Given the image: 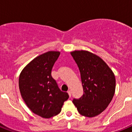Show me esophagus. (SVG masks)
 <instances>
[{
	"instance_id": "obj_1",
	"label": "esophagus",
	"mask_w": 132,
	"mask_h": 132,
	"mask_svg": "<svg viewBox=\"0 0 132 132\" xmlns=\"http://www.w3.org/2000/svg\"><path fill=\"white\" fill-rule=\"evenodd\" d=\"M67 93H68V94H69V96L70 97H71V90H68V91H67Z\"/></svg>"
}]
</instances>
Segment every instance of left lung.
<instances>
[{
    "mask_svg": "<svg viewBox=\"0 0 132 132\" xmlns=\"http://www.w3.org/2000/svg\"><path fill=\"white\" fill-rule=\"evenodd\" d=\"M79 69L83 94L73 102L82 116L94 117L104 110L114 96L116 79L112 71L98 56L87 51L71 53Z\"/></svg>",
    "mask_w": 132,
    "mask_h": 132,
    "instance_id": "8db88e82",
    "label": "left lung"
}]
</instances>
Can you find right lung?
<instances>
[{
	"label": "right lung",
	"instance_id": "right-lung-1",
	"mask_svg": "<svg viewBox=\"0 0 132 132\" xmlns=\"http://www.w3.org/2000/svg\"><path fill=\"white\" fill-rule=\"evenodd\" d=\"M58 52H48L35 58L24 67L19 77V88L26 105L44 118H50L61 111L69 94L59 89L52 77Z\"/></svg>",
	"mask_w": 132,
	"mask_h": 132
}]
</instances>
